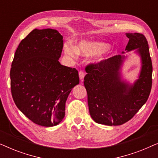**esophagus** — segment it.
<instances>
[{"label": "esophagus", "instance_id": "esophagus-1", "mask_svg": "<svg viewBox=\"0 0 158 158\" xmlns=\"http://www.w3.org/2000/svg\"><path fill=\"white\" fill-rule=\"evenodd\" d=\"M79 77H80V79H81V81H83L84 77H85V73H84L83 70L79 71Z\"/></svg>", "mask_w": 158, "mask_h": 158}]
</instances>
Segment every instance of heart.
Here are the masks:
<instances>
[{"label":"heart","instance_id":"obj_1","mask_svg":"<svg viewBox=\"0 0 158 158\" xmlns=\"http://www.w3.org/2000/svg\"><path fill=\"white\" fill-rule=\"evenodd\" d=\"M106 47L107 44L104 42L84 40L79 43L77 48H75L70 43H66L64 45V52L68 57L75 59L78 53L84 56H91L103 50V52H105Z\"/></svg>","mask_w":158,"mask_h":158}]
</instances>
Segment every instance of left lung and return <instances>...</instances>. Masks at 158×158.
I'll use <instances>...</instances> for the list:
<instances>
[{
  "mask_svg": "<svg viewBox=\"0 0 158 158\" xmlns=\"http://www.w3.org/2000/svg\"><path fill=\"white\" fill-rule=\"evenodd\" d=\"M129 39L125 50L138 49L142 65L139 79L133 86L121 81L119 70L122 56H114L89 63L84 85L88 94V104L93 119L96 123L117 126L126 123L146 103L152 88V64L148 42L142 34H127Z\"/></svg>",
  "mask_w": 158,
  "mask_h": 158,
  "instance_id": "1",
  "label": "left lung"
}]
</instances>
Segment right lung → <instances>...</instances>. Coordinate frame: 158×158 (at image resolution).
<instances>
[{"mask_svg": "<svg viewBox=\"0 0 158 158\" xmlns=\"http://www.w3.org/2000/svg\"><path fill=\"white\" fill-rule=\"evenodd\" d=\"M63 37L55 29H35L19 44L10 71L18 109L31 122L53 127L63 119L65 102L79 83L75 68L62 65Z\"/></svg>", "mask_w": 158, "mask_h": 158, "instance_id": "right-lung-1", "label": "right lung"}]
</instances>
